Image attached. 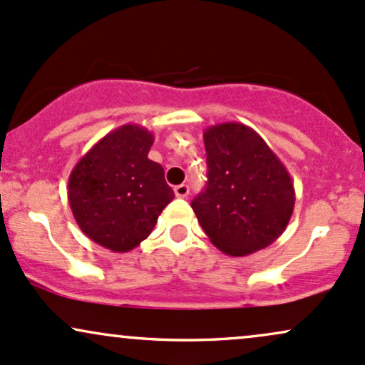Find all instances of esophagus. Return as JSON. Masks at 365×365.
<instances>
[{"label": "esophagus", "instance_id": "esophagus-1", "mask_svg": "<svg viewBox=\"0 0 365 365\" xmlns=\"http://www.w3.org/2000/svg\"><path fill=\"white\" fill-rule=\"evenodd\" d=\"M188 192H190V188H188V185H185V183L175 187V195L180 197V199H185V197L188 195Z\"/></svg>", "mask_w": 365, "mask_h": 365}]
</instances>
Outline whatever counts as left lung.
Segmentation results:
<instances>
[{"label":"left lung","mask_w":365,"mask_h":365,"mask_svg":"<svg viewBox=\"0 0 365 365\" xmlns=\"http://www.w3.org/2000/svg\"><path fill=\"white\" fill-rule=\"evenodd\" d=\"M207 185L192 200L212 245L242 257L271 245L295 206L288 170L255 130L238 121L206 128Z\"/></svg>","instance_id":"1"}]
</instances>
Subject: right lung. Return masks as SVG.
<instances>
[{"label": "right lung", "mask_w": 365, "mask_h": 365, "mask_svg": "<svg viewBox=\"0 0 365 365\" xmlns=\"http://www.w3.org/2000/svg\"><path fill=\"white\" fill-rule=\"evenodd\" d=\"M153 142L148 128L121 125L70 173L68 202L78 228L113 252H128L145 240L175 197L163 166L148 158Z\"/></svg>", "instance_id": "right-lung-1"}]
</instances>
